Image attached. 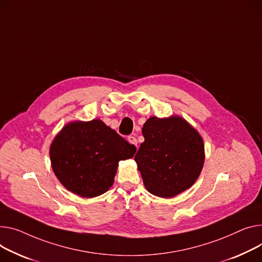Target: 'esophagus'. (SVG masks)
<instances>
[{
    "instance_id": "obj_1",
    "label": "esophagus",
    "mask_w": 262,
    "mask_h": 262,
    "mask_svg": "<svg viewBox=\"0 0 262 262\" xmlns=\"http://www.w3.org/2000/svg\"><path fill=\"white\" fill-rule=\"evenodd\" d=\"M127 140H128V142H129L130 144H133V145L137 146L138 142H137V139H136L134 136H129V137L127 138Z\"/></svg>"
}]
</instances>
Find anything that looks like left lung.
I'll return each instance as SVG.
<instances>
[{
	"label": "left lung",
	"instance_id": "8db88e82",
	"mask_svg": "<svg viewBox=\"0 0 262 262\" xmlns=\"http://www.w3.org/2000/svg\"><path fill=\"white\" fill-rule=\"evenodd\" d=\"M142 134L144 142L135 161L150 194L172 198L196 182L204 164V142L185 119L150 117Z\"/></svg>",
	"mask_w": 262,
	"mask_h": 262
}]
</instances>
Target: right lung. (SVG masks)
Returning a JSON list of instances; mask_svg holds the SVG:
<instances>
[{
	"instance_id": "1",
	"label": "right lung",
	"mask_w": 262,
	"mask_h": 262,
	"mask_svg": "<svg viewBox=\"0 0 262 262\" xmlns=\"http://www.w3.org/2000/svg\"><path fill=\"white\" fill-rule=\"evenodd\" d=\"M137 148L100 119L69 122L49 147L51 167L61 184L83 197L100 196L113 186L120 160Z\"/></svg>"
}]
</instances>
